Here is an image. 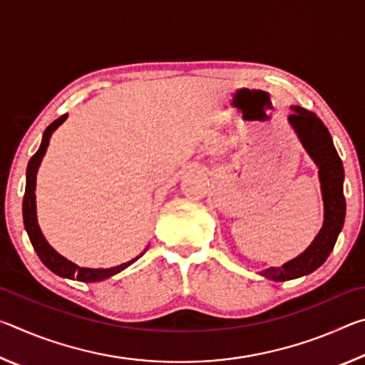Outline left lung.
<instances>
[{
  "label": "left lung",
  "instance_id": "8db88e82",
  "mask_svg": "<svg viewBox=\"0 0 365 365\" xmlns=\"http://www.w3.org/2000/svg\"><path fill=\"white\" fill-rule=\"evenodd\" d=\"M293 113L289 114L288 120L298 133L302 146L312 158L319 168L320 188H322L324 197V225L320 228L316 240L311 246L292 259L282 267H270L261 272L265 279L274 282L293 280L298 277L307 275L319 269L333 250L336 238L341 232L346 214V201L343 195V180L344 170L343 163L333 146L329 128L319 119L317 114L311 113L304 108L292 106Z\"/></svg>",
  "mask_w": 365,
  "mask_h": 365
}]
</instances>
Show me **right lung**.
Wrapping results in <instances>:
<instances>
[{
    "instance_id": "add662e5",
    "label": "right lung",
    "mask_w": 365,
    "mask_h": 365,
    "mask_svg": "<svg viewBox=\"0 0 365 365\" xmlns=\"http://www.w3.org/2000/svg\"><path fill=\"white\" fill-rule=\"evenodd\" d=\"M67 119V114L61 115L59 119L54 120L51 125L46 127L45 133H43L41 138V145L38 148L32 159L29 160L27 165V183H26V195H24V202H22V214H24V225H26V230L29 233L30 243H32L34 250L38 255L40 261L46 265V267L54 272V274L63 277V279H71V280H78V282H101L106 280L109 277H113L115 274H119L120 270L127 269L128 265L133 264L135 261L145 255V250L141 255L137 257H133L132 261L123 262L120 265H115V267L110 269H88V267H78L77 264H73L71 261H67L66 257H63L59 252L54 251L49 243L43 237V233L38 227V220H36V205H35V187H36V172H38V168L41 164V159L45 156L46 148L49 145V138H51L53 132Z\"/></svg>"
}]
</instances>
